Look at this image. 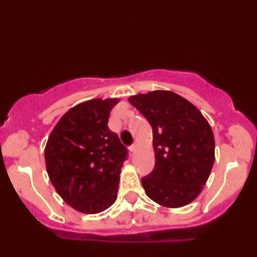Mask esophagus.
Masks as SVG:
<instances>
[{
    "label": "esophagus",
    "mask_w": 257,
    "mask_h": 257,
    "mask_svg": "<svg viewBox=\"0 0 257 257\" xmlns=\"http://www.w3.org/2000/svg\"><path fill=\"white\" fill-rule=\"evenodd\" d=\"M129 150H130V152H132V154H135L136 150H137V144H133L132 146H130Z\"/></svg>",
    "instance_id": "esophagus-1"
}]
</instances>
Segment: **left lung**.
<instances>
[{
	"instance_id": "1",
	"label": "left lung",
	"mask_w": 257,
	"mask_h": 257,
	"mask_svg": "<svg viewBox=\"0 0 257 257\" xmlns=\"http://www.w3.org/2000/svg\"><path fill=\"white\" fill-rule=\"evenodd\" d=\"M152 127L155 168L141 179L147 195L166 207H181L198 196L214 163V136L203 114L173 91L129 97Z\"/></svg>"
}]
</instances>
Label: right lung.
<instances>
[{
    "mask_svg": "<svg viewBox=\"0 0 257 257\" xmlns=\"http://www.w3.org/2000/svg\"><path fill=\"white\" fill-rule=\"evenodd\" d=\"M119 99L78 103L59 119L48 137L45 163L56 192L76 211L96 214L117 199L127 149L108 128Z\"/></svg>",
    "mask_w": 257,
    "mask_h": 257,
    "instance_id": "1",
    "label": "right lung"
}]
</instances>
